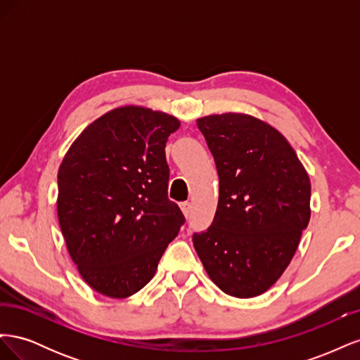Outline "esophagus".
<instances>
[{"instance_id":"obj_1","label":"esophagus","mask_w":360,"mask_h":360,"mask_svg":"<svg viewBox=\"0 0 360 360\" xmlns=\"http://www.w3.org/2000/svg\"><path fill=\"white\" fill-rule=\"evenodd\" d=\"M180 209H181L184 217H188L191 214V202H181L180 204Z\"/></svg>"}]
</instances>
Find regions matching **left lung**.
Instances as JSON below:
<instances>
[{"instance_id":"1","label":"left lung","mask_w":360,"mask_h":360,"mask_svg":"<svg viewBox=\"0 0 360 360\" xmlns=\"http://www.w3.org/2000/svg\"><path fill=\"white\" fill-rule=\"evenodd\" d=\"M216 162L219 201L209 230L193 236L207 275L224 292H266L296 254L311 217V181L285 136L242 112L197 120Z\"/></svg>"}]
</instances>
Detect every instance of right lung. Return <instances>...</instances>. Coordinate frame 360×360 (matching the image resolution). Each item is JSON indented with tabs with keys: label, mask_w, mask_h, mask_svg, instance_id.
Masks as SVG:
<instances>
[{
	"label": "right lung",
	"mask_w": 360,
	"mask_h": 360,
	"mask_svg": "<svg viewBox=\"0 0 360 360\" xmlns=\"http://www.w3.org/2000/svg\"><path fill=\"white\" fill-rule=\"evenodd\" d=\"M180 120L138 105L96 118L58 169L57 214L81 278L112 299L134 296L155 276L184 222L168 200V136Z\"/></svg>",
	"instance_id": "right-lung-1"
}]
</instances>
